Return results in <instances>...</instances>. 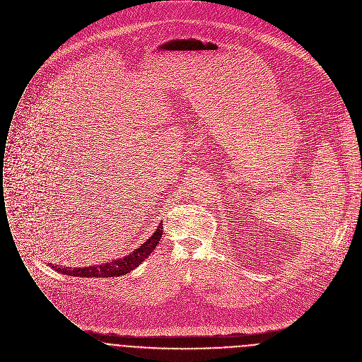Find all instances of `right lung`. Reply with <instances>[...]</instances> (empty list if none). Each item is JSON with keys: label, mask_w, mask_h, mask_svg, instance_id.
Instances as JSON below:
<instances>
[{"label": "right lung", "mask_w": 362, "mask_h": 362, "mask_svg": "<svg viewBox=\"0 0 362 362\" xmlns=\"http://www.w3.org/2000/svg\"><path fill=\"white\" fill-rule=\"evenodd\" d=\"M161 233H163V222L158 225V228L156 229L153 236L148 238L141 245H139L133 252H130L129 255H126L123 258L114 259V261L103 264V265H94V267H86V268H80V267L78 268H67V267H57V265H52V264L50 265L60 274L80 276V278H84V276L86 278H88V276H95V278L121 276V275L130 272L136 267H139L147 258V255L156 248L157 243L161 239Z\"/></svg>", "instance_id": "1"}]
</instances>
